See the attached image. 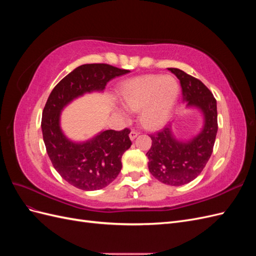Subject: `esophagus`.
Listing matches in <instances>:
<instances>
[{"label": "esophagus", "instance_id": "1", "mask_svg": "<svg viewBox=\"0 0 256 256\" xmlns=\"http://www.w3.org/2000/svg\"><path fill=\"white\" fill-rule=\"evenodd\" d=\"M140 134V132H138L136 130H131L130 131V134H129V138H130V140H134V138Z\"/></svg>", "mask_w": 256, "mask_h": 256}]
</instances>
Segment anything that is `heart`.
I'll return each mask as SVG.
<instances>
[{"label":"heart","instance_id":"heart-1","mask_svg":"<svg viewBox=\"0 0 256 256\" xmlns=\"http://www.w3.org/2000/svg\"><path fill=\"white\" fill-rule=\"evenodd\" d=\"M180 94V85L172 76L146 74L124 84L120 100L128 111H140V122L145 128L157 129L168 120ZM122 120L129 115L122 110Z\"/></svg>","mask_w":256,"mask_h":256}]
</instances>
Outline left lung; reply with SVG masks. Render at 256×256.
<instances>
[{
	"label": "left lung",
	"instance_id": "1",
	"mask_svg": "<svg viewBox=\"0 0 256 256\" xmlns=\"http://www.w3.org/2000/svg\"><path fill=\"white\" fill-rule=\"evenodd\" d=\"M180 82L184 102L202 112L204 125L200 134L188 141H180L171 125L150 134L152 147L146 152L150 174L170 186H182L200 174L212 156L218 131L216 102L205 85L178 68H168Z\"/></svg>",
	"mask_w": 256,
	"mask_h": 256
}]
</instances>
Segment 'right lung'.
I'll return each instance as SVG.
<instances>
[{
	"mask_svg": "<svg viewBox=\"0 0 256 256\" xmlns=\"http://www.w3.org/2000/svg\"><path fill=\"white\" fill-rule=\"evenodd\" d=\"M128 72L108 64L81 65L56 84L46 102L42 118L46 150L56 172L76 188L99 190L118 177L122 154L132 144L130 130H104L88 141L74 142L60 129V112L74 99L102 92L110 80Z\"/></svg>",
	"mask_w": 256,
	"mask_h": 256,
	"instance_id": "obj_1",
	"label": "right lung"
}]
</instances>
